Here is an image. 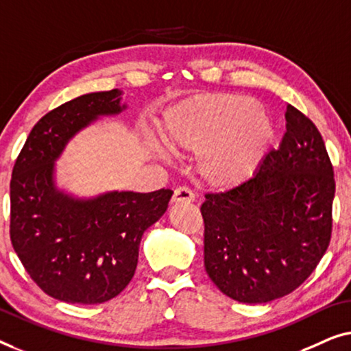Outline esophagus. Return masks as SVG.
<instances>
[{
  "label": "esophagus",
  "mask_w": 351,
  "mask_h": 351,
  "mask_svg": "<svg viewBox=\"0 0 351 351\" xmlns=\"http://www.w3.org/2000/svg\"><path fill=\"white\" fill-rule=\"evenodd\" d=\"M194 200H195L194 192L186 186L176 187L173 192V197H171V202H173V204H180V202H194Z\"/></svg>",
  "instance_id": "esophagus-1"
}]
</instances>
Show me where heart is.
<instances>
[{"label": "heart", "instance_id": "obj_1", "mask_svg": "<svg viewBox=\"0 0 351 351\" xmlns=\"http://www.w3.org/2000/svg\"><path fill=\"white\" fill-rule=\"evenodd\" d=\"M171 149L200 151L199 171L210 184L230 187L251 175L272 138V122L258 103L237 93H206L180 103L160 122Z\"/></svg>", "mask_w": 351, "mask_h": 351}]
</instances>
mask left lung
I'll return each instance as SVG.
<instances>
[{
    "label": "left lung",
    "instance_id": "obj_1",
    "mask_svg": "<svg viewBox=\"0 0 351 351\" xmlns=\"http://www.w3.org/2000/svg\"><path fill=\"white\" fill-rule=\"evenodd\" d=\"M286 133L250 180L208 192L205 270L230 299L264 304L298 289L332 234L334 169L317 125L286 106Z\"/></svg>",
    "mask_w": 351,
    "mask_h": 351
}]
</instances>
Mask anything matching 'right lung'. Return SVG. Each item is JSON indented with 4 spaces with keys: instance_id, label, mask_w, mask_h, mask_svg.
<instances>
[{
    "instance_id": "add662e5",
    "label": "right lung",
    "mask_w": 351,
    "mask_h": 351,
    "mask_svg": "<svg viewBox=\"0 0 351 351\" xmlns=\"http://www.w3.org/2000/svg\"><path fill=\"white\" fill-rule=\"evenodd\" d=\"M121 92L87 93L43 116L29 132L11 178V243L47 295L103 304L130 283L147 227L165 213L173 191L110 192L75 200L53 186V160L98 116L116 114Z\"/></svg>"
}]
</instances>
